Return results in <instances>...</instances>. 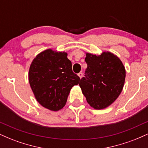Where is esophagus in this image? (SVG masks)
<instances>
[{
    "label": "esophagus",
    "instance_id": "34e87169",
    "mask_svg": "<svg viewBox=\"0 0 148 148\" xmlns=\"http://www.w3.org/2000/svg\"><path fill=\"white\" fill-rule=\"evenodd\" d=\"M78 76H79L80 79H81V78L83 77V73L82 72H79V74H78Z\"/></svg>",
    "mask_w": 148,
    "mask_h": 148
}]
</instances>
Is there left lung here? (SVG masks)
<instances>
[{
  "mask_svg": "<svg viewBox=\"0 0 148 148\" xmlns=\"http://www.w3.org/2000/svg\"><path fill=\"white\" fill-rule=\"evenodd\" d=\"M87 68L79 86L88 103L95 109L111 105L121 93L125 72L122 61L110 52L96 56L86 53Z\"/></svg>",
  "mask_w": 148,
  "mask_h": 148,
  "instance_id": "left-lung-1",
  "label": "left lung"
}]
</instances>
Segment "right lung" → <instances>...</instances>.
Listing matches in <instances>:
<instances>
[{"instance_id":"right-lung-1","label":"right lung","mask_w":148,"mask_h":148,"mask_svg":"<svg viewBox=\"0 0 148 148\" xmlns=\"http://www.w3.org/2000/svg\"><path fill=\"white\" fill-rule=\"evenodd\" d=\"M65 52L47 49L39 53L30 64L28 79L37 101L56 111L64 106L70 90L80 78L72 72V62Z\"/></svg>"}]
</instances>
